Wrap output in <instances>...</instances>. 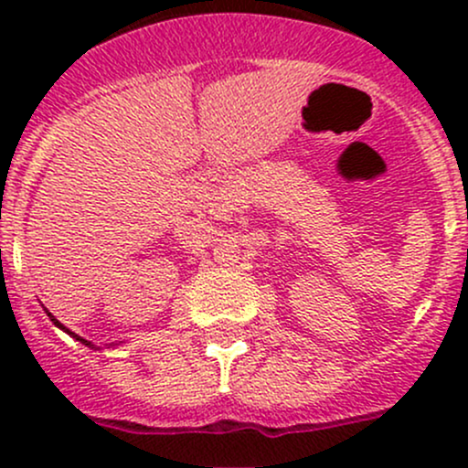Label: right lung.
Returning a JSON list of instances; mask_svg holds the SVG:
<instances>
[{
    "instance_id": "add662e5",
    "label": "right lung",
    "mask_w": 468,
    "mask_h": 468,
    "mask_svg": "<svg viewBox=\"0 0 468 468\" xmlns=\"http://www.w3.org/2000/svg\"><path fill=\"white\" fill-rule=\"evenodd\" d=\"M48 316H50V321H52V324H55L57 327H61V330H63V332H68V335H69V336H72V338H77V341H80V343H85V346H92V343H90V341H85V338H80L79 335H74V332H69V330H68V327H66V325H63V324H58V321H57V319H55V316H52L50 313H48Z\"/></svg>"
}]
</instances>
